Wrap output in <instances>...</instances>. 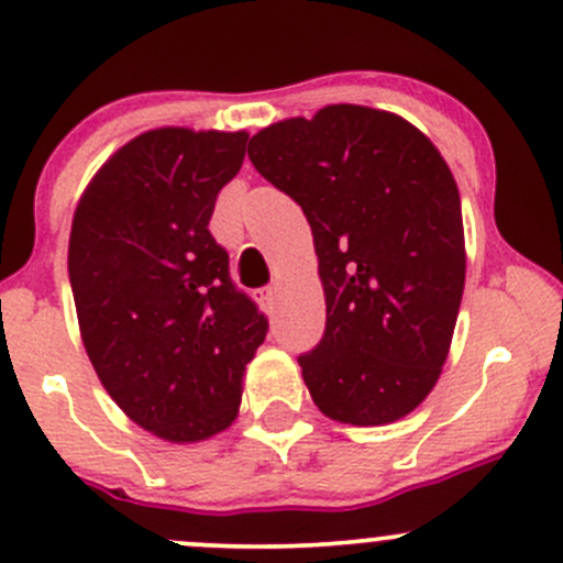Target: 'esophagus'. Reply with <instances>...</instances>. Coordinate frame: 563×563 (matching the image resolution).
I'll return each mask as SVG.
<instances>
[{
  "instance_id": "obj_1",
  "label": "esophagus",
  "mask_w": 563,
  "mask_h": 563,
  "mask_svg": "<svg viewBox=\"0 0 563 563\" xmlns=\"http://www.w3.org/2000/svg\"><path fill=\"white\" fill-rule=\"evenodd\" d=\"M260 303L264 312H275V303H277V286H267L260 290Z\"/></svg>"
}]
</instances>
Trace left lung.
I'll use <instances>...</instances> for the list:
<instances>
[{
	"instance_id": "8db88e82",
	"label": "left lung",
	"mask_w": 563,
	"mask_h": 563,
	"mask_svg": "<svg viewBox=\"0 0 563 563\" xmlns=\"http://www.w3.org/2000/svg\"><path fill=\"white\" fill-rule=\"evenodd\" d=\"M249 158L314 235L325 333L299 357L314 405L352 426L399 421L434 389L466 283L450 166L423 132L365 106L277 121Z\"/></svg>"
}]
</instances>
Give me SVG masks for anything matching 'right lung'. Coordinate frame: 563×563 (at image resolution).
Returning a JSON list of instances; mask_svg holds the SVG:
<instances>
[{"label": "right lung", "mask_w": 563, "mask_h": 563, "mask_svg": "<svg viewBox=\"0 0 563 563\" xmlns=\"http://www.w3.org/2000/svg\"><path fill=\"white\" fill-rule=\"evenodd\" d=\"M245 132L164 126L102 164L76 206L68 277L81 341L113 402L166 442L235 421L267 318L209 232Z\"/></svg>", "instance_id": "add662e5"}]
</instances>
